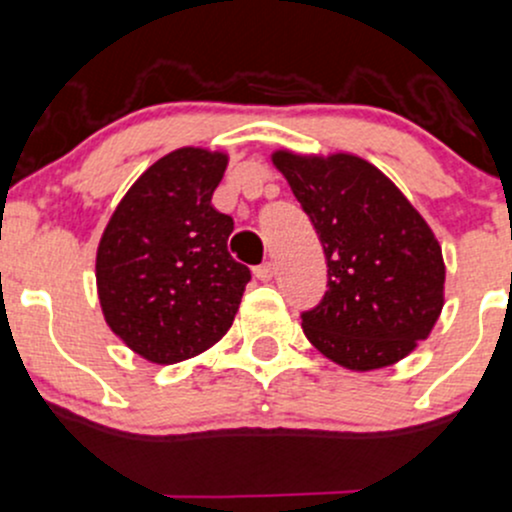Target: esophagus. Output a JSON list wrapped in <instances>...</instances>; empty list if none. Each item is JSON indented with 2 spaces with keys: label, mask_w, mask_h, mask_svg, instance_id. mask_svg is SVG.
Wrapping results in <instances>:
<instances>
[{
  "label": "esophagus",
  "mask_w": 512,
  "mask_h": 512,
  "mask_svg": "<svg viewBox=\"0 0 512 512\" xmlns=\"http://www.w3.org/2000/svg\"><path fill=\"white\" fill-rule=\"evenodd\" d=\"M255 277L260 279V282H270L274 277V265L272 262H262L260 267H255Z\"/></svg>",
  "instance_id": "obj_1"
}]
</instances>
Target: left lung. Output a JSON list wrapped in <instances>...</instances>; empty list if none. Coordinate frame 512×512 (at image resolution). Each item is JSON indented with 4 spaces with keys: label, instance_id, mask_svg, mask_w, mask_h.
Masks as SVG:
<instances>
[{
    "label": "left lung",
    "instance_id": "1",
    "mask_svg": "<svg viewBox=\"0 0 512 512\" xmlns=\"http://www.w3.org/2000/svg\"><path fill=\"white\" fill-rule=\"evenodd\" d=\"M272 161L326 255V294L301 311L306 338L348 370L402 360L444 306V260L429 225L383 171L353 154L274 152Z\"/></svg>",
    "mask_w": 512,
    "mask_h": 512
}]
</instances>
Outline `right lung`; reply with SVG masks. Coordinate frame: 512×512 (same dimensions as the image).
Masks as SVG:
<instances>
[{
    "mask_svg": "<svg viewBox=\"0 0 512 512\" xmlns=\"http://www.w3.org/2000/svg\"><path fill=\"white\" fill-rule=\"evenodd\" d=\"M228 157L184 147L149 166L100 238L107 326L142 358L179 363L225 336L250 270L228 252L233 218L211 206Z\"/></svg>",
    "mask_w": 512,
    "mask_h": 512,
    "instance_id": "add662e5",
    "label": "right lung"
}]
</instances>
